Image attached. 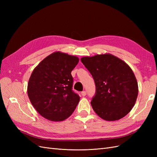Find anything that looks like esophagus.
<instances>
[{"label":"esophagus","mask_w":157,"mask_h":157,"mask_svg":"<svg viewBox=\"0 0 157 157\" xmlns=\"http://www.w3.org/2000/svg\"><path fill=\"white\" fill-rule=\"evenodd\" d=\"M81 95L82 96H85L86 95V91H82V92H81Z\"/></svg>","instance_id":"34e87169"}]
</instances>
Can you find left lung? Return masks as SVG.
<instances>
[{
	"instance_id": "left-lung-1",
	"label": "left lung",
	"mask_w": 157,
	"mask_h": 157,
	"mask_svg": "<svg viewBox=\"0 0 157 157\" xmlns=\"http://www.w3.org/2000/svg\"><path fill=\"white\" fill-rule=\"evenodd\" d=\"M81 61L96 85L91 101L94 111L108 121L125 117L134 107L138 94L137 82L131 68L111 54L84 57Z\"/></svg>"
}]
</instances>
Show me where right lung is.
<instances>
[{
	"mask_svg": "<svg viewBox=\"0 0 157 157\" xmlns=\"http://www.w3.org/2000/svg\"><path fill=\"white\" fill-rule=\"evenodd\" d=\"M78 61L77 57L56 52L33 70L28 82V96L37 112L46 119L62 121L77 107L80 97L73 90L71 71Z\"/></svg>",
	"mask_w": 157,
	"mask_h": 157,
	"instance_id": "obj_1",
	"label": "right lung"
}]
</instances>
